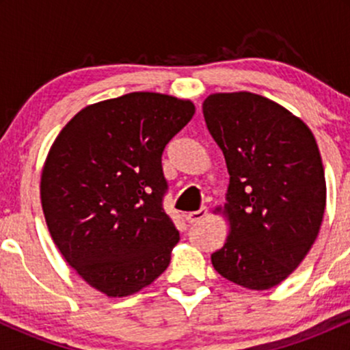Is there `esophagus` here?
<instances>
[{"instance_id":"34e87169","label":"esophagus","mask_w":350,"mask_h":350,"mask_svg":"<svg viewBox=\"0 0 350 350\" xmlns=\"http://www.w3.org/2000/svg\"><path fill=\"white\" fill-rule=\"evenodd\" d=\"M206 215H207V207H200L199 211L189 212V214H186V220H187L189 224H198V222H200V220H202Z\"/></svg>"}]
</instances>
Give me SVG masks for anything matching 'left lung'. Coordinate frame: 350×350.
I'll list each match as a JSON object with an SVG mask.
<instances>
[{"label": "left lung", "instance_id": "left-lung-1", "mask_svg": "<svg viewBox=\"0 0 350 350\" xmlns=\"http://www.w3.org/2000/svg\"><path fill=\"white\" fill-rule=\"evenodd\" d=\"M202 113L230 176V235L212 265L232 283L270 290L298 268L323 222L326 179L314 135L250 92L208 95Z\"/></svg>", "mask_w": 350, "mask_h": 350}]
</instances>
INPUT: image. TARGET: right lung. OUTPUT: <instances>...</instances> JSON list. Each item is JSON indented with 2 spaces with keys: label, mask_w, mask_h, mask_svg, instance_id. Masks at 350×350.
<instances>
[{
  "label": "right lung",
  "mask_w": 350,
  "mask_h": 350,
  "mask_svg": "<svg viewBox=\"0 0 350 350\" xmlns=\"http://www.w3.org/2000/svg\"><path fill=\"white\" fill-rule=\"evenodd\" d=\"M189 100L133 92L80 110L52 144L44 217L66 262L111 298L151 284L179 242L163 199L161 156L191 122Z\"/></svg>",
  "instance_id": "add662e5"
}]
</instances>
